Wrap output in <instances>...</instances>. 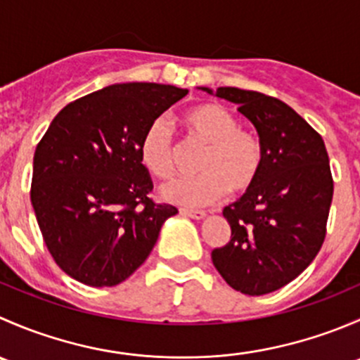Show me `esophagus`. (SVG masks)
Masks as SVG:
<instances>
[{
	"mask_svg": "<svg viewBox=\"0 0 360 360\" xmlns=\"http://www.w3.org/2000/svg\"><path fill=\"white\" fill-rule=\"evenodd\" d=\"M179 214H181V216L191 217V219H203V217L207 216L203 210H191V209H181Z\"/></svg>",
	"mask_w": 360,
	"mask_h": 360,
	"instance_id": "obj_1",
	"label": "esophagus"
}]
</instances>
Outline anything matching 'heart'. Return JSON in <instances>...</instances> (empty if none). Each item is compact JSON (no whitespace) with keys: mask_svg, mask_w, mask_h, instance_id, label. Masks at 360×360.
Instances as JSON below:
<instances>
[{"mask_svg":"<svg viewBox=\"0 0 360 360\" xmlns=\"http://www.w3.org/2000/svg\"><path fill=\"white\" fill-rule=\"evenodd\" d=\"M183 125L193 141L205 146L198 160V177L176 179L160 188V197L181 207H202L231 193H244L259 177L264 148L259 137L240 129L230 110L216 103H200L183 112ZM144 169L160 179H169L176 167L172 132L163 120H155L139 141Z\"/></svg>","mask_w":360,"mask_h":360,"instance_id":"1","label":"heart"}]
</instances>
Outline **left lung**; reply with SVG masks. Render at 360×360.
Returning a JSON list of instances; mask_svg holds the SVG:
<instances>
[{
	"label": "left lung",
	"instance_id": "8db88e82",
	"mask_svg": "<svg viewBox=\"0 0 360 360\" xmlns=\"http://www.w3.org/2000/svg\"><path fill=\"white\" fill-rule=\"evenodd\" d=\"M237 104L264 148L259 177L224 207L231 228L212 263L230 288L249 296L274 292L314 261L326 237L333 177L322 137L292 108L252 90L200 86Z\"/></svg>",
	"mask_w": 360,
	"mask_h": 360
}]
</instances>
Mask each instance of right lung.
Masks as SVG:
<instances>
[{
	"mask_svg": "<svg viewBox=\"0 0 360 360\" xmlns=\"http://www.w3.org/2000/svg\"><path fill=\"white\" fill-rule=\"evenodd\" d=\"M186 89L115 83L69 103L32 160L31 203L56 263L82 284L111 288L146 261L176 216L157 205L139 158L144 130Z\"/></svg>",
	"mask_w": 360,
	"mask_h": 360,
	"instance_id": "obj_1",
	"label": "right lung"
}]
</instances>
